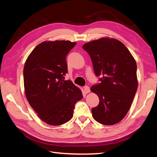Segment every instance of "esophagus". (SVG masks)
I'll return each instance as SVG.
<instances>
[{
  "mask_svg": "<svg viewBox=\"0 0 157 157\" xmlns=\"http://www.w3.org/2000/svg\"><path fill=\"white\" fill-rule=\"evenodd\" d=\"M84 92L86 93V94H88V93H89L90 92V89L89 86H85V87L84 88Z\"/></svg>",
  "mask_w": 157,
  "mask_h": 157,
  "instance_id": "34e87169",
  "label": "esophagus"
}]
</instances>
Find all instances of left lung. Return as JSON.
<instances>
[{
    "label": "left lung",
    "instance_id": "8db88e82",
    "mask_svg": "<svg viewBox=\"0 0 157 157\" xmlns=\"http://www.w3.org/2000/svg\"><path fill=\"white\" fill-rule=\"evenodd\" d=\"M92 59L101 83L91 91L98 95L99 104L92 108L93 118L106 125L121 121L126 115L138 88L137 65L129 50L118 40L102 38L82 46Z\"/></svg>",
    "mask_w": 157,
    "mask_h": 157
}]
</instances>
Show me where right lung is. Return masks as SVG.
Returning a JSON list of instances; mask_svg holds the SVG:
<instances>
[{"instance_id": "obj_1", "label": "right lung", "mask_w": 157, "mask_h": 157, "mask_svg": "<svg viewBox=\"0 0 157 157\" xmlns=\"http://www.w3.org/2000/svg\"><path fill=\"white\" fill-rule=\"evenodd\" d=\"M76 42L44 41L33 50L25 63L23 82L29 104L41 120L51 125L69 121L75 103L83 98L79 88L64 80L66 56Z\"/></svg>"}]
</instances>
